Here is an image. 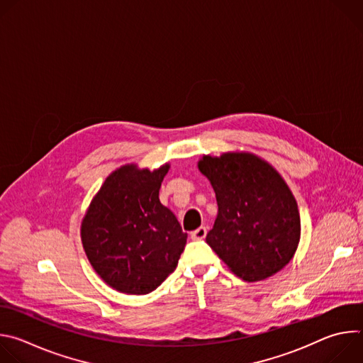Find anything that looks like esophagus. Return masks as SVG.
<instances>
[{
	"label": "esophagus",
	"mask_w": 363,
	"mask_h": 363,
	"mask_svg": "<svg viewBox=\"0 0 363 363\" xmlns=\"http://www.w3.org/2000/svg\"><path fill=\"white\" fill-rule=\"evenodd\" d=\"M205 235H206V228L205 227H199V228H196L195 231L191 233L192 240H203Z\"/></svg>",
	"instance_id": "34e87169"
}]
</instances>
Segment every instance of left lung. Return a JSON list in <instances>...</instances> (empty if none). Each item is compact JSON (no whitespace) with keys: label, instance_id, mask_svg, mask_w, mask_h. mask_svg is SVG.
Wrapping results in <instances>:
<instances>
[{"label":"left lung","instance_id":"left-lung-1","mask_svg":"<svg viewBox=\"0 0 363 363\" xmlns=\"http://www.w3.org/2000/svg\"><path fill=\"white\" fill-rule=\"evenodd\" d=\"M198 169L211 182L218 203L205 240L227 267L245 281L284 269L297 250L301 225L283 177L251 152L203 155Z\"/></svg>","mask_w":363,"mask_h":363}]
</instances>
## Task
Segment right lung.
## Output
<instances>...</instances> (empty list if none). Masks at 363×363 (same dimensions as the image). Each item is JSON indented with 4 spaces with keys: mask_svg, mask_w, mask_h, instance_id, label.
<instances>
[{
    "mask_svg": "<svg viewBox=\"0 0 363 363\" xmlns=\"http://www.w3.org/2000/svg\"><path fill=\"white\" fill-rule=\"evenodd\" d=\"M171 165L140 169L128 164L113 171L93 196L80 237L99 277L126 294L153 291L177 269L186 233L160 201Z\"/></svg>",
    "mask_w": 363,
    "mask_h": 363,
    "instance_id": "1",
    "label": "right lung"
}]
</instances>
